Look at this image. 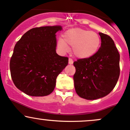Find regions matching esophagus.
Returning a JSON list of instances; mask_svg holds the SVG:
<instances>
[{
    "label": "esophagus",
    "instance_id": "34e87169",
    "mask_svg": "<svg viewBox=\"0 0 130 130\" xmlns=\"http://www.w3.org/2000/svg\"><path fill=\"white\" fill-rule=\"evenodd\" d=\"M73 60H72V59L70 58L69 59V63L71 65V64H73Z\"/></svg>",
    "mask_w": 130,
    "mask_h": 130
}]
</instances>
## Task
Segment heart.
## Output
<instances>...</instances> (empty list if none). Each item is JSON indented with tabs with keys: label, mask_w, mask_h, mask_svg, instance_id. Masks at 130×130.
<instances>
[{
	"label": "heart",
	"mask_w": 130,
	"mask_h": 130,
	"mask_svg": "<svg viewBox=\"0 0 130 130\" xmlns=\"http://www.w3.org/2000/svg\"><path fill=\"white\" fill-rule=\"evenodd\" d=\"M101 39L98 34L89 30L73 28L67 30L63 38L58 41V46L62 52L72 46L73 54L80 58H87L94 55L100 46Z\"/></svg>",
	"instance_id": "heart-1"
}]
</instances>
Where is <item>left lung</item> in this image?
Returning a JSON list of instances; mask_svg holds the SVG:
<instances>
[{
  "label": "left lung",
  "mask_w": 130,
  "mask_h": 130,
  "mask_svg": "<svg viewBox=\"0 0 130 130\" xmlns=\"http://www.w3.org/2000/svg\"><path fill=\"white\" fill-rule=\"evenodd\" d=\"M101 46L92 57L73 62V75L77 94L87 100H94L109 94L120 77V53L112 39L99 32Z\"/></svg>",
  "instance_id": "1"
}]
</instances>
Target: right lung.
I'll return each instance as SVG.
<instances>
[{
	"instance_id": "1",
	"label": "right lung",
	"mask_w": 130,
	"mask_h": 130,
	"mask_svg": "<svg viewBox=\"0 0 130 130\" xmlns=\"http://www.w3.org/2000/svg\"><path fill=\"white\" fill-rule=\"evenodd\" d=\"M60 26L31 29L15 44L10 60L11 78L15 87L31 96L50 94L69 58L56 53L57 32Z\"/></svg>"
}]
</instances>
